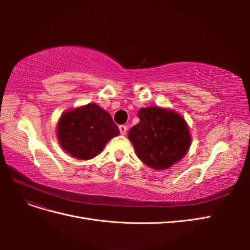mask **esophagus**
Returning a JSON list of instances; mask_svg holds the SVG:
<instances>
[{"label": "esophagus", "mask_w": 250, "mask_h": 250, "mask_svg": "<svg viewBox=\"0 0 250 250\" xmlns=\"http://www.w3.org/2000/svg\"><path fill=\"white\" fill-rule=\"evenodd\" d=\"M119 130H120V133L122 135H125L126 132H127V126L126 125H120L119 126Z\"/></svg>", "instance_id": "34e87169"}]
</instances>
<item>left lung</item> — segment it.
I'll return each mask as SVG.
<instances>
[{"instance_id":"obj_1","label":"left lung","mask_w":250,"mask_h":250,"mask_svg":"<svg viewBox=\"0 0 250 250\" xmlns=\"http://www.w3.org/2000/svg\"><path fill=\"white\" fill-rule=\"evenodd\" d=\"M139 124L128 132L140 160L155 170L171 167L185 156L191 135L183 117L157 106L141 108Z\"/></svg>"}]
</instances>
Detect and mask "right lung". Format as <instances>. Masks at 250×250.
<instances>
[{"label": "right lung", "instance_id": "right-lung-1", "mask_svg": "<svg viewBox=\"0 0 250 250\" xmlns=\"http://www.w3.org/2000/svg\"><path fill=\"white\" fill-rule=\"evenodd\" d=\"M119 133L109 113L95 103L65 112L57 126L60 146L78 160L95 157Z\"/></svg>", "mask_w": 250, "mask_h": 250}]
</instances>
